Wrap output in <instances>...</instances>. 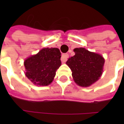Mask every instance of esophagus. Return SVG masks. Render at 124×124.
I'll list each match as a JSON object with an SVG mask.
<instances>
[{
	"label": "esophagus",
	"instance_id": "obj_1",
	"mask_svg": "<svg viewBox=\"0 0 124 124\" xmlns=\"http://www.w3.org/2000/svg\"><path fill=\"white\" fill-rule=\"evenodd\" d=\"M68 57H69L68 54H63L62 56V58H61V61L62 62H66L68 58Z\"/></svg>",
	"mask_w": 124,
	"mask_h": 124
}]
</instances>
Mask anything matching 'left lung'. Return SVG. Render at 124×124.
<instances>
[{
  "label": "left lung",
  "mask_w": 124,
  "mask_h": 124,
  "mask_svg": "<svg viewBox=\"0 0 124 124\" xmlns=\"http://www.w3.org/2000/svg\"><path fill=\"white\" fill-rule=\"evenodd\" d=\"M74 51L75 55L68 60L66 64L72 72L76 83L82 87L90 86L100 78L104 59L101 55L84 48H76Z\"/></svg>",
  "instance_id": "obj_1"
}]
</instances>
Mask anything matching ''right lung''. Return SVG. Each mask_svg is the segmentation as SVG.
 I'll return each instance as SVG.
<instances>
[{
	"mask_svg": "<svg viewBox=\"0 0 124 124\" xmlns=\"http://www.w3.org/2000/svg\"><path fill=\"white\" fill-rule=\"evenodd\" d=\"M61 53L56 48H43L24 61L26 76L38 86L51 83L61 65Z\"/></svg>",
	"mask_w": 124,
	"mask_h": 124,
	"instance_id": "obj_1",
	"label": "right lung"
}]
</instances>
